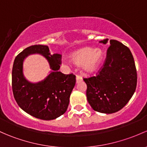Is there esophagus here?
Masks as SVG:
<instances>
[{
    "instance_id": "esophagus-1",
    "label": "esophagus",
    "mask_w": 147,
    "mask_h": 147,
    "mask_svg": "<svg viewBox=\"0 0 147 147\" xmlns=\"http://www.w3.org/2000/svg\"><path fill=\"white\" fill-rule=\"evenodd\" d=\"M82 81V78L81 76H80V75H77L76 76V82L79 83Z\"/></svg>"
}]
</instances>
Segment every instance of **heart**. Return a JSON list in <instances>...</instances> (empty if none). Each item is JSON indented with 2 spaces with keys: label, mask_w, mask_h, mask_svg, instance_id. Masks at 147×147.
<instances>
[{
  "label": "heart",
  "mask_w": 147,
  "mask_h": 147,
  "mask_svg": "<svg viewBox=\"0 0 147 147\" xmlns=\"http://www.w3.org/2000/svg\"><path fill=\"white\" fill-rule=\"evenodd\" d=\"M103 58L101 49L89 47L83 48L74 53L71 56L75 64H82V69L85 73H92L99 67Z\"/></svg>",
  "instance_id": "1"
}]
</instances>
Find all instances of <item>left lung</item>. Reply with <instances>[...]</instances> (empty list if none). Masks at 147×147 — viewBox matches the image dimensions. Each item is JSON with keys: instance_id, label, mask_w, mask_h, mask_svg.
Returning a JSON list of instances; mask_svg holds the SVG:
<instances>
[{"instance_id": "left-lung-1", "label": "left lung", "mask_w": 147, "mask_h": 147, "mask_svg": "<svg viewBox=\"0 0 147 147\" xmlns=\"http://www.w3.org/2000/svg\"><path fill=\"white\" fill-rule=\"evenodd\" d=\"M109 39L99 41L106 44ZM86 98L92 109L113 113L123 109L135 92L137 70L130 50L116 40H110L103 67L96 77L84 79Z\"/></svg>"}]
</instances>
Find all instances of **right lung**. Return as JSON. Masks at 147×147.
<instances>
[{"instance_id":"obj_1","label":"right lung","mask_w":147,"mask_h":147,"mask_svg":"<svg viewBox=\"0 0 147 147\" xmlns=\"http://www.w3.org/2000/svg\"><path fill=\"white\" fill-rule=\"evenodd\" d=\"M39 54L48 61L51 70L44 80L32 83L24 75V61L29 55ZM58 53L51 54L47 46H31L18 54L12 71L13 95L20 107L27 113L44 120L55 119L67 111L75 76L58 72L61 63Z\"/></svg>"}]
</instances>
